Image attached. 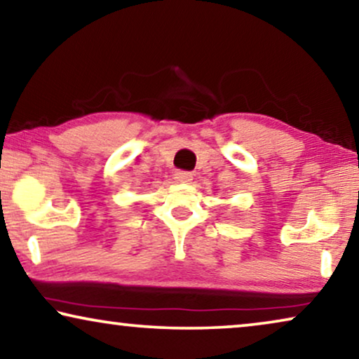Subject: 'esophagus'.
<instances>
[{"label":"esophagus","instance_id":"obj_1","mask_svg":"<svg viewBox=\"0 0 359 359\" xmlns=\"http://www.w3.org/2000/svg\"><path fill=\"white\" fill-rule=\"evenodd\" d=\"M191 180H193V175L189 171H176L175 173L176 183H189Z\"/></svg>","mask_w":359,"mask_h":359}]
</instances>
